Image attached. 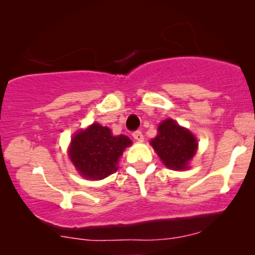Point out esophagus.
<instances>
[{
	"mask_svg": "<svg viewBox=\"0 0 255 255\" xmlns=\"http://www.w3.org/2000/svg\"><path fill=\"white\" fill-rule=\"evenodd\" d=\"M132 135H133V138L135 139V140H138V141L144 140V135H142L140 131H134L133 133H132Z\"/></svg>",
	"mask_w": 255,
	"mask_h": 255,
	"instance_id": "esophagus-1",
	"label": "esophagus"
}]
</instances>
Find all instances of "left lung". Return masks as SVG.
I'll list each match as a JSON object with an SVG mask.
<instances>
[{"label": "left lung", "mask_w": 255, "mask_h": 255, "mask_svg": "<svg viewBox=\"0 0 255 255\" xmlns=\"http://www.w3.org/2000/svg\"><path fill=\"white\" fill-rule=\"evenodd\" d=\"M158 131L159 133L152 139L151 145L162 162L175 170L187 168L189 160L196 153V138L173 120L163 121Z\"/></svg>", "instance_id": "obj_1"}]
</instances>
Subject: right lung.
Segmentation results:
<instances>
[{"label":"right lung","instance_id":"right-lung-1","mask_svg":"<svg viewBox=\"0 0 255 255\" xmlns=\"http://www.w3.org/2000/svg\"><path fill=\"white\" fill-rule=\"evenodd\" d=\"M131 144L127 135L115 137L109 128L95 123L74 135L69 158L81 175L101 180L116 172L118 159Z\"/></svg>","mask_w":255,"mask_h":255}]
</instances>
